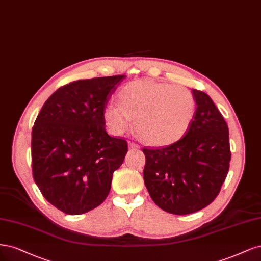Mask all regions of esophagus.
<instances>
[{
    "label": "esophagus",
    "mask_w": 261,
    "mask_h": 261,
    "mask_svg": "<svg viewBox=\"0 0 261 261\" xmlns=\"http://www.w3.org/2000/svg\"><path fill=\"white\" fill-rule=\"evenodd\" d=\"M129 147L132 149H139L140 145H138L137 143H133V142H129Z\"/></svg>",
    "instance_id": "obj_1"
}]
</instances>
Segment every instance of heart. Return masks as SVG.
I'll list each match as a JSON object with an SVG mask.
<instances>
[{"label":"heart","mask_w":261,"mask_h":261,"mask_svg":"<svg viewBox=\"0 0 261 261\" xmlns=\"http://www.w3.org/2000/svg\"><path fill=\"white\" fill-rule=\"evenodd\" d=\"M196 113L192 92L181 86L136 80L123 86L118 93V105L108 104L104 120L108 130L121 136L132 125L149 144L166 145L179 140L188 131Z\"/></svg>","instance_id":"1"}]
</instances>
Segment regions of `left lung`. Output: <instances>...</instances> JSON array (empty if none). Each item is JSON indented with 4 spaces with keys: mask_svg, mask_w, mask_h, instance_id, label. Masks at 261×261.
<instances>
[{
    "mask_svg": "<svg viewBox=\"0 0 261 261\" xmlns=\"http://www.w3.org/2000/svg\"><path fill=\"white\" fill-rule=\"evenodd\" d=\"M196 113L186 136L162 148H143L145 187L167 213L189 215L219 194L229 171V128L206 93L193 89Z\"/></svg>",
    "mask_w": 261,
    "mask_h": 261,
    "instance_id": "8db88e82",
    "label": "left lung"
}]
</instances>
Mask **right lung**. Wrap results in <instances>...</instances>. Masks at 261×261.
<instances>
[{
  "label": "right lung",
  "mask_w": 261,
  "mask_h": 261,
  "mask_svg": "<svg viewBox=\"0 0 261 261\" xmlns=\"http://www.w3.org/2000/svg\"><path fill=\"white\" fill-rule=\"evenodd\" d=\"M124 74L78 80L55 91L35 121L32 174L42 195L67 215L99 206L113 173L123 163L127 141L108 136L104 109Z\"/></svg>",
  "instance_id": "obj_1"
}]
</instances>
